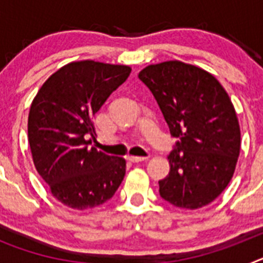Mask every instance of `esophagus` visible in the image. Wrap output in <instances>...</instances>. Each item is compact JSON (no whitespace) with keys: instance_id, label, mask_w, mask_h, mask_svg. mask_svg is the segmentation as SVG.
Returning <instances> with one entry per match:
<instances>
[{"instance_id":"1","label":"esophagus","mask_w":263,"mask_h":263,"mask_svg":"<svg viewBox=\"0 0 263 263\" xmlns=\"http://www.w3.org/2000/svg\"><path fill=\"white\" fill-rule=\"evenodd\" d=\"M146 159H147L146 157H133V155L127 157V160H129V162H132V163H138V162H143V160H146Z\"/></svg>"}]
</instances>
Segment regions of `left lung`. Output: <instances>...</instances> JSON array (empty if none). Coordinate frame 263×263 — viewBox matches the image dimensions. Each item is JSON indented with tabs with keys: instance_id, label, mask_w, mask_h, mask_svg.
Here are the masks:
<instances>
[{
	"instance_id": "obj_1",
	"label": "left lung",
	"mask_w": 263,
	"mask_h": 263,
	"mask_svg": "<svg viewBox=\"0 0 263 263\" xmlns=\"http://www.w3.org/2000/svg\"><path fill=\"white\" fill-rule=\"evenodd\" d=\"M152 90L176 138L170 173L159 194L173 205L197 210L212 203L231 182L240 155L236 110L217 79L179 60L150 64L138 73Z\"/></svg>"
}]
</instances>
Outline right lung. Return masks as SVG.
<instances>
[{
	"label": "right lung",
	"instance_id": "1",
	"mask_svg": "<svg viewBox=\"0 0 263 263\" xmlns=\"http://www.w3.org/2000/svg\"><path fill=\"white\" fill-rule=\"evenodd\" d=\"M132 68L80 60L63 66L38 90L30 106L27 137L34 166L57 200L85 211L109 200L125 176L124 158L89 147L93 116Z\"/></svg>",
	"mask_w": 263,
	"mask_h": 263
}]
</instances>
